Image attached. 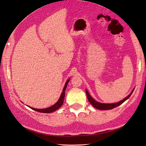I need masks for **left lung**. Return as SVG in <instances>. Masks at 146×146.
I'll return each mask as SVG.
<instances>
[{"instance_id":"obj_1","label":"left lung","mask_w":146,"mask_h":146,"mask_svg":"<svg viewBox=\"0 0 146 146\" xmlns=\"http://www.w3.org/2000/svg\"><path fill=\"white\" fill-rule=\"evenodd\" d=\"M134 89H133V90L131 91V93L129 94V95L123 99V100L120 101L119 102H117V103H111V104H106V103H99L98 102V101L94 100L93 98L90 96V94H89V93L88 92V91L86 90V95H87V98L89 102L93 105V106L96 108V109L98 110H111V109H113V108H116L118 106H119L122 103H123L125 101H126L131 96V95L133 93V91Z\"/></svg>"}]
</instances>
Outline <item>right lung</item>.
I'll use <instances>...</instances> for the list:
<instances>
[{
  "label": "right lung",
  "instance_id": "1",
  "mask_svg": "<svg viewBox=\"0 0 146 146\" xmlns=\"http://www.w3.org/2000/svg\"><path fill=\"white\" fill-rule=\"evenodd\" d=\"M70 79H68L65 83V85L63 88V90L62 94H61V96L59 98V100L57 101V102L55 104H53L52 106H50L49 108H45V109H36V108H30L31 109L35 110L36 111H38L40 112V113H52V112L56 111V110L58 109L59 108H60L61 106H62V104H63V100H64V98H65V91L66 90V88L67 86V84L68 83V82L70 81Z\"/></svg>",
  "mask_w": 146,
  "mask_h": 146
}]
</instances>
